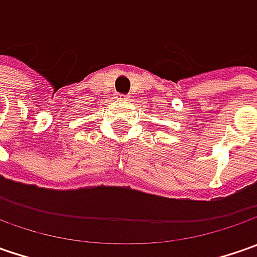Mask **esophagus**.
Here are the masks:
<instances>
[{"mask_svg": "<svg viewBox=\"0 0 257 257\" xmlns=\"http://www.w3.org/2000/svg\"><path fill=\"white\" fill-rule=\"evenodd\" d=\"M117 98H118V100H130L128 95H120V94H117Z\"/></svg>", "mask_w": 257, "mask_h": 257, "instance_id": "1", "label": "esophagus"}]
</instances>
